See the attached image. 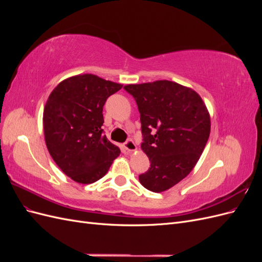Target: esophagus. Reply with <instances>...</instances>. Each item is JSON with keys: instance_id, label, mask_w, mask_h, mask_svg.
Returning a JSON list of instances; mask_svg holds the SVG:
<instances>
[{"instance_id": "34e87169", "label": "esophagus", "mask_w": 262, "mask_h": 262, "mask_svg": "<svg viewBox=\"0 0 262 262\" xmlns=\"http://www.w3.org/2000/svg\"><path fill=\"white\" fill-rule=\"evenodd\" d=\"M123 146H124L126 152H129V153H130V152H133V150L137 149V145H136V143H134L132 139H128V140H126Z\"/></svg>"}]
</instances>
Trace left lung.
Segmentation results:
<instances>
[{
    "instance_id": "8db88e82",
    "label": "left lung",
    "mask_w": 262,
    "mask_h": 262,
    "mask_svg": "<svg viewBox=\"0 0 262 262\" xmlns=\"http://www.w3.org/2000/svg\"><path fill=\"white\" fill-rule=\"evenodd\" d=\"M136 100L150 167L141 185L162 192L192 170L207 144L211 122L208 109L194 91L170 81L126 85Z\"/></svg>"
}]
</instances>
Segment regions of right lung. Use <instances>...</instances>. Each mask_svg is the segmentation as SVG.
<instances>
[{
    "label": "right lung",
    "instance_id": "1",
    "mask_svg": "<svg viewBox=\"0 0 262 262\" xmlns=\"http://www.w3.org/2000/svg\"><path fill=\"white\" fill-rule=\"evenodd\" d=\"M122 85L93 74L61 82L43 110L46 144L60 169L80 184L104 177L120 149L102 130V108Z\"/></svg>",
    "mask_w": 262,
    "mask_h": 262
}]
</instances>
